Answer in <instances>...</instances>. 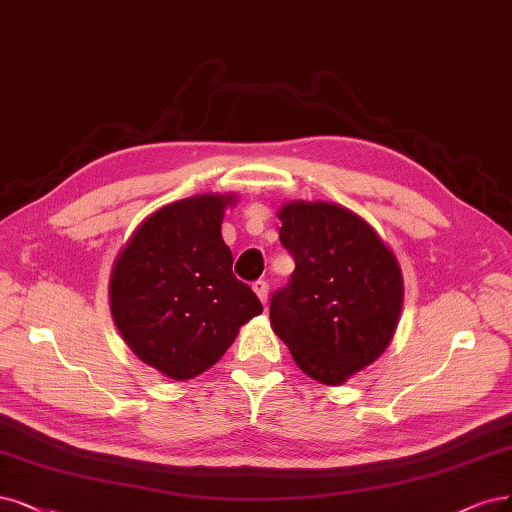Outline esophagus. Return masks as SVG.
I'll return each instance as SVG.
<instances>
[{"instance_id":"1","label":"esophagus","mask_w":512,"mask_h":512,"mask_svg":"<svg viewBox=\"0 0 512 512\" xmlns=\"http://www.w3.org/2000/svg\"><path fill=\"white\" fill-rule=\"evenodd\" d=\"M252 288H254V292L258 294L260 301H262L264 305H267V298H269V284H267V281H264V279H256Z\"/></svg>"}]
</instances>
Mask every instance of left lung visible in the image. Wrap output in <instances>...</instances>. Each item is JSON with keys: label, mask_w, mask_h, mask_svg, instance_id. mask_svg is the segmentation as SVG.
Returning <instances> with one entry per match:
<instances>
[{"label": "left lung", "mask_w": 512, "mask_h": 512, "mask_svg": "<svg viewBox=\"0 0 512 512\" xmlns=\"http://www.w3.org/2000/svg\"><path fill=\"white\" fill-rule=\"evenodd\" d=\"M279 220L294 271L271 296L273 330L303 373L341 385L392 341L402 307L398 262L341 205L294 201L281 207Z\"/></svg>", "instance_id": "1"}]
</instances>
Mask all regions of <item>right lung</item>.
Listing matches in <instances>:
<instances>
[{
    "instance_id": "right-lung-1",
    "label": "right lung",
    "mask_w": 512,
    "mask_h": 512,
    "mask_svg": "<svg viewBox=\"0 0 512 512\" xmlns=\"http://www.w3.org/2000/svg\"><path fill=\"white\" fill-rule=\"evenodd\" d=\"M233 197L201 195L165 205L120 252L110 305L137 358L171 379H192L233 345L239 326L262 313L233 275L220 224Z\"/></svg>"
}]
</instances>
